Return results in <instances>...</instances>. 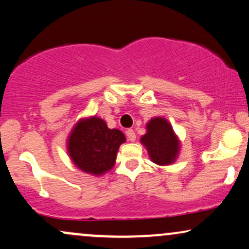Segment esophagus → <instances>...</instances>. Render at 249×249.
<instances>
[{
    "label": "esophagus",
    "mask_w": 249,
    "mask_h": 249,
    "mask_svg": "<svg viewBox=\"0 0 249 249\" xmlns=\"http://www.w3.org/2000/svg\"><path fill=\"white\" fill-rule=\"evenodd\" d=\"M126 136H127V139L130 142L136 141V133H134V131L132 130V128H128V130H126Z\"/></svg>",
    "instance_id": "esophagus-1"
}]
</instances>
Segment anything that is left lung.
Returning <instances> with one entry per match:
<instances>
[{"mask_svg": "<svg viewBox=\"0 0 249 249\" xmlns=\"http://www.w3.org/2000/svg\"><path fill=\"white\" fill-rule=\"evenodd\" d=\"M151 160L157 165H170L179 153L180 142L165 118L154 117L146 124V133L141 138Z\"/></svg>", "mask_w": 249, "mask_h": 249, "instance_id": "obj_1", "label": "left lung"}]
</instances>
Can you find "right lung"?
I'll use <instances>...</instances> for the list:
<instances>
[{
  "label": "right lung",
  "instance_id": "1",
  "mask_svg": "<svg viewBox=\"0 0 249 249\" xmlns=\"http://www.w3.org/2000/svg\"><path fill=\"white\" fill-rule=\"evenodd\" d=\"M124 133L118 128H108L98 117L83 118L73 126L68 138L70 159L83 172L102 176L115 166L117 152Z\"/></svg>",
  "mask_w": 249,
  "mask_h": 249
}]
</instances>
